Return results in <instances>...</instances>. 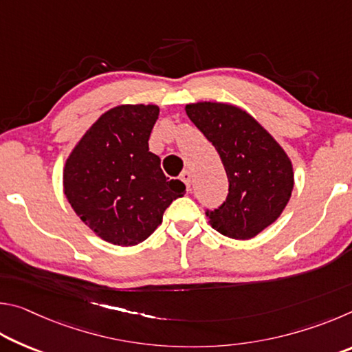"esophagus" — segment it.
I'll list each match as a JSON object with an SVG mask.
<instances>
[{
	"label": "esophagus",
	"mask_w": 352,
	"mask_h": 352,
	"mask_svg": "<svg viewBox=\"0 0 352 352\" xmlns=\"http://www.w3.org/2000/svg\"><path fill=\"white\" fill-rule=\"evenodd\" d=\"M180 178H182V182H183L184 184H186L188 190H190V189H189V188H190V172H189V170H183Z\"/></svg>",
	"instance_id": "34e87169"
}]
</instances>
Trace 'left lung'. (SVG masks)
Masks as SVG:
<instances>
[{"instance_id":"1","label":"left lung","mask_w":352,"mask_h":352,"mask_svg":"<svg viewBox=\"0 0 352 352\" xmlns=\"http://www.w3.org/2000/svg\"><path fill=\"white\" fill-rule=\"evenodd\" d=\"M186 113L216 147L228 177L226 200L205 211L210 225L233 239H252L287 205L294 189L289 157L254 118L234 105L189 104Z\"/></svg>"}]
</instances>
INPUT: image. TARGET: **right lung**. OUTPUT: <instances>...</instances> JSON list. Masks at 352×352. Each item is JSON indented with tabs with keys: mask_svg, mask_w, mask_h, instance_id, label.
I'll return each instance as SVG.
<instances>
[{
	"mask_svg": "<svg viewBox=\"0 0 352 352\" xmlns=\"http://www.w3.org/2000/svg\"><path fill=\"white\" fill-rule=\"evenodd\" d=\"M157 105H121L83 135L63 170L65 195L77 216L104 241L136 245L162 223L172 201L186 194L148 152Z\"/></svg>",
	"mask_w": 352,
	"mask_h": 352,
	"instance_id": "add662e5",
	"label": "right lung"
}]
</instances>
